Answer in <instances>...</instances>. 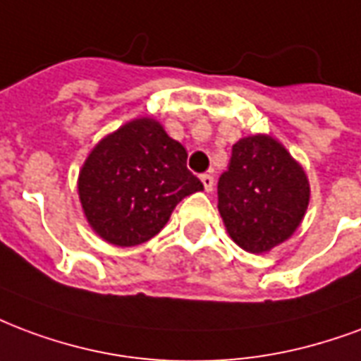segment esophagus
<instances>
[{
    "instance_id": "34e87169",
    "label": "esophagus",
    "mask_w": 361,
    "mask_h": 361,
    "mask_svg": "<svg viewBox=\"0 0 361 361\" xmlns=\"http://www.w3.org/2000/svg\"><path fill=\"white\" fill-rule=\"evenodd\" d=\"M201 181L207 191H212V189H214V176H210V173H202Z\"/></svg>"
}]
</instances>
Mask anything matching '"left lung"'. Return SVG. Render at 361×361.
Listing matches in <instances>:
<instances>
[{"label": "left lung", "mask_w": 361, "mask_h": 361, "mask_svg": "<svg viewBox=\"0 0 361 361\" xmlns=\"http://www.w3.org/2000/svg\"><path fill=\"white\" fill-rule=\"evenodd\" d=\"M308 201V178L279 141L250 135L235 143L218 180V210L239 247L258 255L287 241Z\"/></svg>", "instance_id": "1"}]
</instances>
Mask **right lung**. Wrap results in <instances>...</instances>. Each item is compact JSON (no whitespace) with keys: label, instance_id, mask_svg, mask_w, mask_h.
<instances>
[{"label":"right lung","instance_id":"add662e5","mask_svg":"<svg viewBox=\"0 0 361 361\" xmlns=\"http://www.w3.org/2000/svg\"><path fill=\"white\" fill-rule=\"evenodd\" d=\"M202 189L188 151L153 118L128 122L99 141L78 178L90 226L116 247L149 241L183 197Z\"/></svg>","mask_w":361,"mask_h":361}]
</instances>
